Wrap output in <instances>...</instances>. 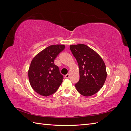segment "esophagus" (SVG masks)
Here are the masks:
<instances>
[{
    "label": "esophagus",
    "instance_id": "1",
    "mask_svg": "<svg viewBox=\"0 0 131 131\" xmlns=\"http://www.w3.org/2000/svg\"><path fill=\"white\" fill-rule=\"evenodd\" d=\"M69 77H70V75L69 74H67V75H65V78L66 79H68L69 78Z\"/></svg>",
    "mask_w": 131,
    "mask_h": 131
}]
</instances>
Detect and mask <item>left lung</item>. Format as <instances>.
<instances>
[{
    "label": "left lung",
    "mask_w": 131,
    "mask_h": 131,
    "mask_svg": "<svg viewBox=\"0 0 131 131\" xmlns=\"http://www.w3.org/2000/svg\"><path fill=\"white\" fill-rule=\"evenodd\" d=\"M70 49L79 68L80 79L75 84V88L82 96H92L98 92L105 81V63L96 51L86 45H72Z\"/></svg>",
    "instance_id": "left-lung-1"
}]
</instances>
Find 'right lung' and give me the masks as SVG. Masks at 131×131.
<instances>
[{"mask_svg": "<svg viewBox=\"0 0 131 131\" xmlns=\"http://www.w3.org/2000/svg\"><path fill=\"white\" fill-rule=\"evenodd\" d=\"M64 48L63 45L49 46L38 53L31 62L28 70L30 84L41 96L47 97L53 94L62 84L63 77L54 60Z\"/></svg>", "mask_w": 131, "mask_h": 131, "instance_id": "add662e5", "label": "right lung"}]
</instances>
